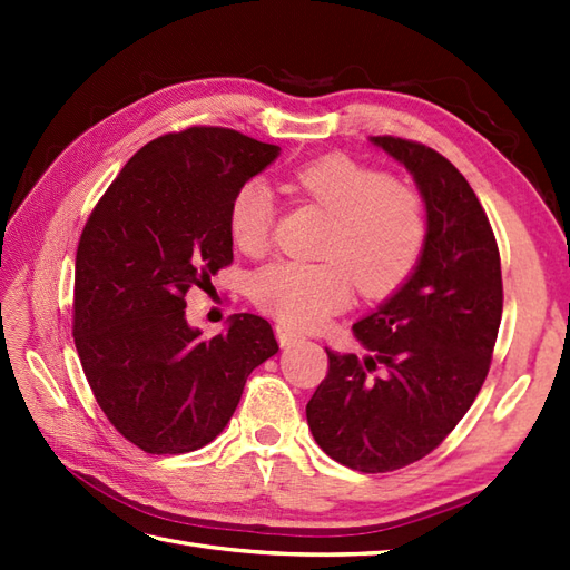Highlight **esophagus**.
<instances>
[{"label": "esophagus", "instance_id": "obj_1", "mask_svg": "<svg viewBox=\"0 0 570 570\" xmlns=\"http://www.w3.org/2000/svg\"><path fill=\"white\" fill-rule=\"evenodd\" d=\"M276 337H278V345H282V347H292V345L304 341V335L296 333L294 328H288V325H276Z\"/></svg>", "mask_w": 570, "mask_h": 570}]
</instances>
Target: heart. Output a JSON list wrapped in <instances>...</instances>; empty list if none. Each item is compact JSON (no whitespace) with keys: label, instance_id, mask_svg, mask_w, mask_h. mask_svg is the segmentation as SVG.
Listing matches in <instances>:
<instances>
[{"label":"heart","instance_id":"obj_1","mask_svg":"<svg viewBox=\"0 0 570 570\" xmlns=\"http://www.w3.org/2000/svg\"><path fill=\"white\" fill-rule=\"evenodd\" d=\"M333 220L323 237L325 262H274L252 276V298L286 325L316 328L350 304L353 282L365 296L390 294L414 269L426 242V208L414 188L353 156L328 154L288 176ZM276 203L262 178L242 184L227 205V233L245 254L272 242Z\"/></svg>","mask_w":570,"mask_h":570}]
</instances>
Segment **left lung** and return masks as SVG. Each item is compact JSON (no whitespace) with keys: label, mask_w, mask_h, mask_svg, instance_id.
Returning <instances> with one entry per match:
<instances>
[{"label":"left lung","mask_w":570,"mask_h":570,"mask_svg":"<svg viewBox=\"0 0 570 570\" xmlns=\"http://www.w3.org/2000/svg\"><path fill=\"white\" fill-rule=\"evenodd\" d=\"M404 164L426 200L416 272L353 325L370 350L328 353L306 419L337 463L392 472L426 458L475 402L502 321L500 249L485 210L458 168L421 141L372 137Z\"/></svg>","instance_id":"1"}]
</instances>
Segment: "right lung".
I'll list each match as a JSON object with an SVG mask.
<instances>
[{"label": "right lung", "instance_id": "obj_1", "mask_svg": "<svg viewBox=\"0 0 570 570\" xmlns=\"http://www.w3.org/2000/svg\"><path fill=\"white\" fill-rule=\"evenodd\" d=\"M276 156L235 129L168 131L131 156L82 227L72 337L102 414L144 453L210 443L249 372L276 355L269 321L252 313L215 337L186 323V294L233 264L229 198Z\"/></svg>", "mask_w": 570, "mask_h": 570}]
</instances>
